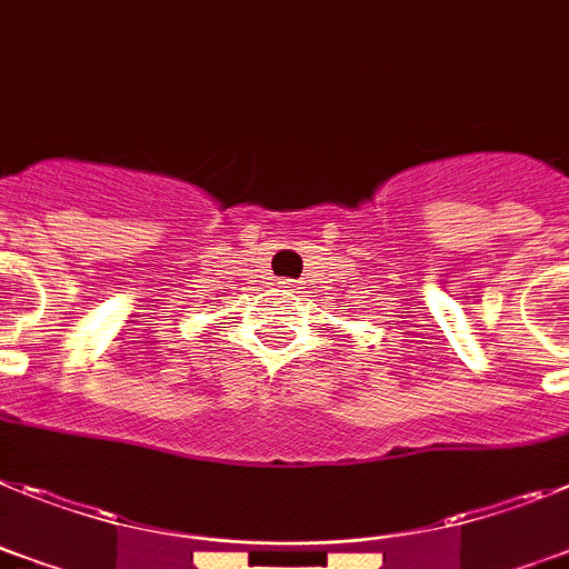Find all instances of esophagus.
<instances>
[{
	"label": "esophagus",
	"instance_id": "34e87169",
	"mask_svg": "<svg viewBox=\"0 0 569 569\" xmlns=\"http://www.w3.org/2000/svg\"><path fill=\"white\" fill-rule=\"evenodd\" d=\"M283 286H286V289H291V286H295V283H291V280H283Z\"/></svg>",
	"mask_w": 569,
	"mask_h": 569
}]
</instances>
